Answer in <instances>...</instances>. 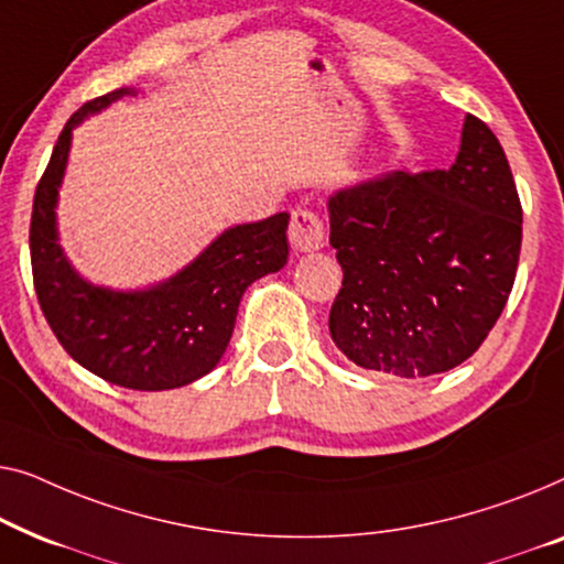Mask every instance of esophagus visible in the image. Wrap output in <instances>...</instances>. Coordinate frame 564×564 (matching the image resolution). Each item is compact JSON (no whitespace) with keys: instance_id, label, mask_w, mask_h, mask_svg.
I'll list each match as a JSON object with an SVG mask.
<instances>
[{"instance_id":"1","label":"esophagus","mask_w":564,"mask_h":564,"mask_svg":"<svg viewBox=\"0 0 564 564\" xmlns=\"http://www.w3.org/2000/svg\"><path fill=\"white\" fill-rule=\"evenodd\" d=\"M289 240L296 252H314L324 248V227L322 219L316 217L312 209H293L291 214V227H289Z\"/></svg>"}]
</instances>
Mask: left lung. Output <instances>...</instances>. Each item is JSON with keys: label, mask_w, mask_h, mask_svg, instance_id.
Here are the masks:
<instances>
[{"label": "left lung", "mask_w": 564, "mask_h": 564, "mask_svg": "<svg viewBox=\"0 0 564 564\" xmlns=\"http://www.w3.org/2000/svg\"><path fill=\"white\" fill-rule=\"evenodd\" d=\"M343 289L329 335L347 360L393 378L465 362L517 279L521 202L501 142L467 115L447 171L380 173L329 196Z\"/></svg>", "instance_id": "obj_1"}]
</instances>
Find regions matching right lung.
<instances>
[{"label": "right lung", "instance_id": "right-lung-1", "mask_svg": "<svg viewBox=\"0 0 564 564\" xmlns=\"http://www.w3.org/2000/svg\"><path fill=\"white\" fill-rule=\"evenodd\" d=\"M122 86L86 101L63 127L37 184L30 221V260L41 308L70 358L94 376L132 391H169L217 368L232 337L237 306L250 283L289 260V212L235 225L192 263L148 289H107L86 281L58 242V192L74 130L112 101L134 97Z\"/></svg>", "mask_w": 564, "mask_h": 564}]
</instances>
